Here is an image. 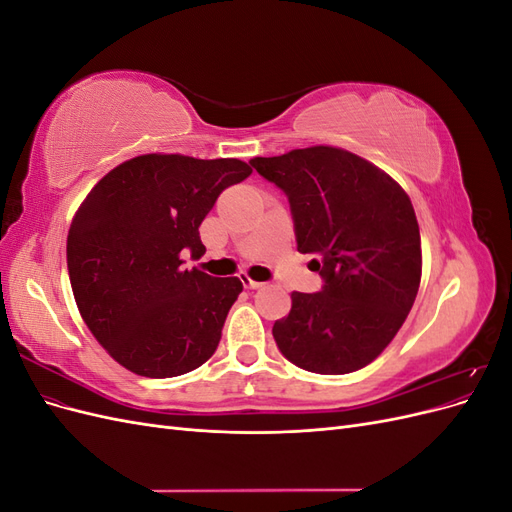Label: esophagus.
<instances>
[{
    "label": "esophagus",
    "instance_id": "1",
    "mask_svg": "<svg viewBox=\"0 0 512 512\" xmlns=\"http://www.w3.org/2000/svg\"><path fill=\"white\" fill-rule=\"evenodd\" d=\"M241 282H243V286H245V288H252V290H256V288H260V286H265L262 282L252 280V277L247 275V273H241Z\"/></svg>",
    "mask_w": 512,
    "mask_h": 512
}]
</instances>
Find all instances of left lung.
<instances>
[{"label": "left lung", "mask_w": 512, "mask_h": 512, "mask_svg": "<svg viewBox=\"0 0 512 512\" xmlns=\"http://www.w3.org/2000/svg\"><path fill=\"white\" fill-rule=\"evenodd\" d=\"M288 203L301 254L320 292H292L273 324L280 352L324 376L369 365L404 324L421 284V232L408 194L367 160L337 147L254 158Z\"/></svg>", "instance_id": "1"}]
</instances>
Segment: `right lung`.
I'll return each mask as SVG.
<instances>
[{"mask_svg":"<svg viewBox=\"0 0 512 512\" xmlns=\"http://www.w3.org/2000/svg\"><path fill=\"white\" fill-rule=\"evenodd\" d=\"M252 168L235 158L147 153L104 175L68 232V273L79 312L126 369L175 378L218 348L239 277L185 269L205 254L198 226L228 185Z\"/></svg>","mask_w":512,"mask_h":512,"instance_id":"right-lung-1","label":"right lung"}]
</instances>
